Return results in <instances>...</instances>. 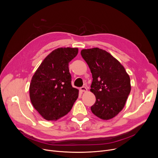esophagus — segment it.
Returning <instances> with one entry per match:
<instances>
[{
	"mask_svg": "<svg viewBox=\"0 0 158 158\" xmlns=\"http://www.w3.org/2000/svg\"><path fill=\"white\" fill-rule=\"evenodd\" d=\"M80 90L82 92H87V88H86V87H85V86H82V87H81L80 88Z\"/></svg>",
	"mask_w": 158,
	"mask_h": 158,
	"instance_id": "34e87169",
	"label": "esophagus"
}]
</instances>
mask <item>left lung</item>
I'll return each mask as SVG.
<instances>
[{"label": "left lung", "mask_w": 158, "mask_h": 158, "mask_svg": "<svg viewBox=\"0 0 158 158\" xmlns=\"http://www.w3.org/2000/svg\"><path fill=\"white\" fill-rule=\"evenodd\" d=\"M81 56L92 73L90 91L96 101L91 110L102 120H110L123 108L131 92L129 75L120 63L99 48L83 49Z\"/></svg>", "instance_id": "left-lung-1"}]
</instances>
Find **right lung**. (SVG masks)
<instances>
[{
	"mask_svg": "<svg viewBox=\"0 0 158 158\" xmlns=\"http://www.w3.org/2000/svg\"><path fill=\"white\" fill-rule=\"evenodd\" d=\"M77 48H58L50 53L32 76L31 101L47 120H57L67 114L78 97L72 87L69 63L77 56Z\"/></svg>",
	"mask_w": 158,
	"mask_h": 158,
	"instance_id": "obj_1",
	"label": "right lung"
}]
</instances>
